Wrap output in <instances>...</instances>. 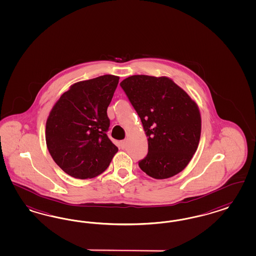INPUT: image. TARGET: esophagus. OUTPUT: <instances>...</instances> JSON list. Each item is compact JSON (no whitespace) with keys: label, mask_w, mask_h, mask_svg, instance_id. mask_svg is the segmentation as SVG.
Wrapping results in <instances>:
<instances>
[{"label":"esophagus","mask_w":256,"mask_h":256,"mask_svg":"<svg viewBox=\"0 0 256 256\" xmlns=\"http://www.w3.org/2000/svg\"><path fill=\"white\" fill-rule=\"evenodd\" d=\"M126 144H127V140H122V142H120V147H122V149H125Z\"/></svg>","instance_id":"esophagus-1"}]
</instances>
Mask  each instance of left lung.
<instances>
[{
  "label": "left lung",
  "instance_id": "1",
  "mask_svg": "<svg viewBox=\"0 0 256 256\" xmlns=\"http://www.w3.org/2000/svg\"><path fill=\"white\" fill-rule=\"evenodd\" d=\"M120 86L148 138V154L138 161L140 168L156 180L178 174L198 146V104L167 76L134 75L124 80Z\"/></svg>",
  "mask_w": 256,
  "mask_h": 256
}]
</instances>
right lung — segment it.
Segmentation results:
<instances>
[{"mask_svg":"<svg viewBox=\"0 0 256 256\" xmlns=\"http://www.w3.org/2000/svg\"><path fill=\"white\" fill-rule=\"evenodd\" d=\"M120 78L98 76L76 82L52 108L46 129L48 151L67 174L87 180L109 166L118 147L107 136V108Z\"/></svg>","mask_w":256,"mask_h":256,"instance_id":"add662e5","label":"right lung"}]
</instances>
